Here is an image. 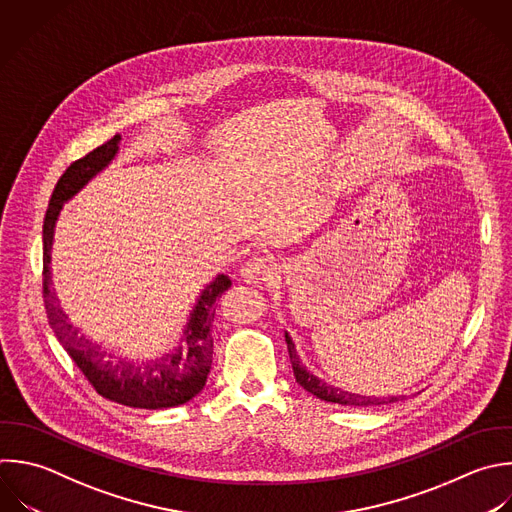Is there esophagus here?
<instances>
[{
    "mask_svg": "<svg viewBox=\"0 0 512 512\" xmlns=\"http://www.w3.org/2000/svg\"><path fill=\"white\" fill-rule=\"evenodd\" d=\"M278 272V264L270 256H254L250 258L242 268L240 276L248 284H264L270 282Z\"/></svg>",
    "mask_w": 512,
    "mask_h": 512,
    "instance_id": "esophagus-1",
    "label": "esophagus"
}]
</instances>
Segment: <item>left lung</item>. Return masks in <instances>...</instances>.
Returning a JSON list of instances; mask_svg holds the SVG:
<instances>
[{
    "label": "left lung",
    "mask_w": 512,
    "mask_h": 512,
    "mask_svg": "<svg viewBox=\"0 0 512 512\" xmlns=\"http://www.w3.org/2000/svg\"><path fill=\"white\" fill-rule=\"evenodd\" d=\"M286 344H288V354H290V362H292V370H294V376H296V382L310 394H314L316 398L324 400V402H334V404H344V406H376V404H390V402H396L398 398L392 396V398H370V396H360V394H352V392H344L340 388H334L326 382H322L320 378H316L314 374H310L296 350H294V342L290 340V336L286 334Z\"/></svg>",
    "instance_id": "obj_1"
}]
</instances>
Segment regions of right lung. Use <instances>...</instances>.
I'll return each mask as SVG.
<instances>
[{
    "mask_svg": "<svg viewBox=\"0 0 512 512\" xmlns=\"http://www.w3.org/2000/svg\"><path fill=\"white\" fill-rule=\"evenodd\" d=\"M120 140L122 136L116 134L106 144L98 146L84 158L70 164L54 188L44 218L42 294L46 314L60 344L66 348V352L72 356L76 366L82 370V374L100 396L130 408L158 410L180 406L194 398L206 384L214 352L212 322L216 314V302L232 284L228 276L220 274L202 292L184 332L180 348L148 364H134L102 350V346L92 342L68 320L52 288L50 250L58 214L66 200H70L80 188H84L100 170H104L112 162L118 152Z\"/></svg>",
    "mask_w": 512,
    "mask_h": 512,
    "instance_id": "right-lung-1",
    "label": "right lung"
}]
</instances>
